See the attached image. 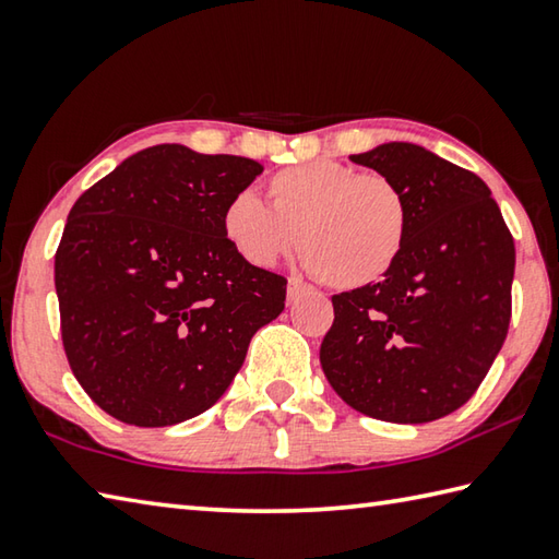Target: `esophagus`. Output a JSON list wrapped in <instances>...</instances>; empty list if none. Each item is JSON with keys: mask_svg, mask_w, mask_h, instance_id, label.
Masks as SVG:
<instances>
[{"mask_svg": "<svg viewBox=\"0 0 559 559\" xmlns=\"http://www.w3.org/2000/svg\"><path fill=\"white\" fill-rule=\"evenodd\" d=\"M305 289H307L305 282L292 277V280L287 282V299H289V301H295L299 295H305Z\"/></svg>", "mask_w": 559, "mask_h": 559, "instance_id": "1", "label": "esophagus"}]
</instances>
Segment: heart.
I'll use <instances>...</instances> for the list:
<instances>
[{
  "mask_svg": "<svg viewBox=\"0 0 559 559\" xmlns=\"http://www.w3.org/2000/svg\"><path fill=\"white\" fill-rule=\"evenodd\" d=\"M267 203L235 193L221 228L230 248L252 267H272L292 250L338 289H358L383 277L405 248L409 209L383 174L317 159L270 176Z\"/></svg>",
  "mask_w": 559,
  "mask_h": 559,
  "instance_id": "1",
  "label": "heart"
}]
</instances>
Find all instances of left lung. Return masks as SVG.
<instances>
[{
    "label": "left lung",
    "mask_w": 559,
    "mask_h": 559,
    "mask_svg": "<svg viewBox=\"0 0 559 559\" xmlns=\"http://www.w3.org/2000/svg\"><path fill=\"white\" fill-rule=\"evenodd\" d=\"M350 162L395 181L409 228L383 280L331 297L321 368L358 413L432 423L476 393L503 346L515 245L491 189L425 146L385 142Z\"/></svg>",
    "instance_id": "left-lung-1"
}]
</instances>
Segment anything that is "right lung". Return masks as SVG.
I'll return each mask as SVG.
<instances>
[{"label": "right lung", "mask_w": 559, "mask_h": 559, "mask_svg": "<svg viewBox=\"0 0 559 559\" xmlns=\"http://www.w3.org/2000/svg\"><path fill=\"white\" fill-rule=\"evenodd\" d=\"M260 174L245 156L156 144L68 213L56 250L63 348L107 415L171 427L205 413L282 314L287 280L245 262L221 228L225 203Z\"/></svg>", "instance_id": "add662e5"}]
</instances>
